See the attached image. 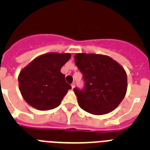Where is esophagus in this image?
Instances as JSON below:
<instances>
[{
	"mask_svg": "<svg viewBox=\"0 0 150 150\" xmlns=\"http://www.w3.org/2000/svg\"><path fill=\"white\" fill-rule=\"evenodd\" d=\"M75 86H76V85H75V83H73L72 84H71V86H72V88H74Z\"/></svg>",
	"mask_w": 150,
	"mask_h": 150,
	"instance_id": "obj_1",
	"label": "esophagus"
}]
</instances>
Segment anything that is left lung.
Segmentation results:
<instances>
[{
    "mask_svg": "<svg viewBox=\"0 0 150 150\" xmlns=\"http://www.w3.org/2000/svg\"><path fill=\"white\" fill-rule=\"evenodd\" d=\"M76 67L83 74L84 88H74L79 107L94 115L107 114L115 110L125 96L126 72L110 57L77 53Z\"/></svg>",
    "mask_w": 150,
    "mask_h": 150,
    "instance_id": "1",
    "label": "left lung"
}]
</instances>
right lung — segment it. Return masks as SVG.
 <instances>
[{"label": "right lung", "mask_w": 150, "mask_h": 150, "mask_svg": "<svg viewBox=\"0 0 150 150\" xmlns=\"http://www.w3.org/2000/svg\"><path fill=\"white\" fill-rule=\"evenodd\" d=\"M70 53L51 52L38 56L24 67L18 75V86L23 98L39 110H49L60 105L71 88L61 68Z\"/></svg>", "instance_id": "1"}]
</instances>
